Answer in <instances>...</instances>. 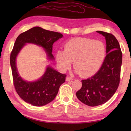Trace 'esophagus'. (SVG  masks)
<instances>
[{
	"label": "esophagus",
	"mask_w": 131,
	"mask_h": 131,
	"mask_svg": "<svg viewBox=\"0 0 131 131\" xmlns=\"http://www.w3.org/2000/svg\"><path fill=\"white\" fill-rule=\"evenodd\" d=\"M73 80V78H72L71 77H69V76H67L66 77V81H72Z\"/></svg>",
	"instance_id": "esophagus-1"
}]
</instances>
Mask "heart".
I'll use <instances>...</instances> for the list:
<instances>
[{"label": "heart", "instance_id": "heart-1", "mask_svg": "<svg viewBox=\"0 0 131 131\" xmlns=\"http://www.w3.org/2000/svg\"><path fill=\"white\" fill-rule=\"evenodd\" d=\"M64 51L56 53L57 65L61 70L73 67L82 77L94 76L100 69L106 56V48L102 41L77 37L69 40L64 46Z\"/></svg>", "mask_w": 131, "mask_h": 131}]
</instances>
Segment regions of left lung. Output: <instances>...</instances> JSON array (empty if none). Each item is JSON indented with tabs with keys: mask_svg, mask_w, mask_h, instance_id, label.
<instances>
[{
	"mask_svg": "<svg viewBox=\"0 0 131 131\" xmlns=\"http://www.w3.org/2000/svg\"><path fill=\"white\" fill-rule=\"evenodd\" d=\"M105 37L106 56L100 69L94 76L82 80V87L76 96L83 103L90 106L102 105L113 96L120 81L122 52L114 35L96 31Z\"/></svg>",
	"mask_w": 131,
	"mask_h": 131,
	"instance_id": "left-lung-1",
	"label": "left lung"
}]
</instances>
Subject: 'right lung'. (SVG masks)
Segmentation results:
<instances>
[{
  "label": "right lung",
  "mask_w": 131,
  "mask_h": 131,
  "mask_svg": "<svg viewBox=\"0 0 131 131\" xmlns=\"http://www.w3.org/2000/svg\"><path fill=\"white\" fill-rule=\"evenodd\" d=\"M63 37L60 33L47 30L39 26L30 29L19 35L10 55V65L15 89L22 99L33 106H42L54 100L66 75L48 66L44 74L35 81H26L21 78L17 70L16 58L26 43H32L43 47L48 59H54L52 54L54 42Z\"/></svg>",
  "instance_id": "right-lung-1"
}]
</instances>
